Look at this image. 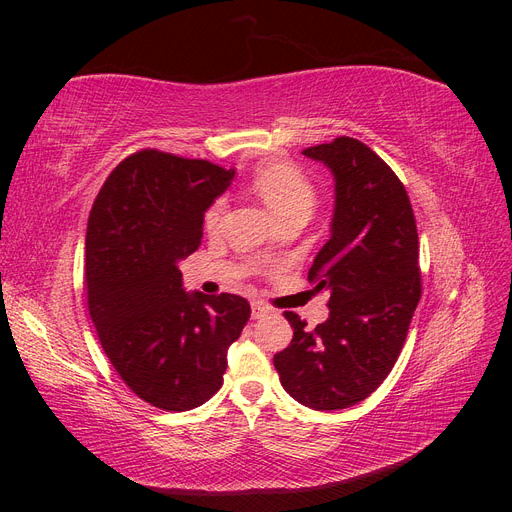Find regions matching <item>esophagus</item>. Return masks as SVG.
<instances>
[{
  "mask_svg": "<svg viewBox=\"0 0 512 512\" xmlns=\"http://www.w3.org/2000/svg\"><path fill=\"white\" fill-rule=\"evenodd\" d=\"M271 314V307H267L265 303H260V301H254L252 303V318H265V316H269Z\"/></svg>",
  "mask_w": 512,
  "mask_h": 512,
  "instance_id": "esophagus-1",
  "label": "esophagus"
}]
</instances>
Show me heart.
I'll list each match as a JSON object with an SVG mask.
<instances>
[{
  "label": "heart",
  "instance_id": "obj_1",
  "mask_svg": "<svg viewBox=\"0 0 512 512\" xmlns=\"http://www.w3.org/2000/svg\"><path fill=\"white\" fill-rule=\"evenodd\" d=\"M252 190L260 196L262 203L273 213V218L280 222L292 215L309 218L316 207V190L297 166L288 162H267L256 166L252 173ZM224 203H215L205 213V226L215 228L220 222Z\"/></svg>",
  "mask_w": 512,
  "mask_h": 512
}]
</instances>
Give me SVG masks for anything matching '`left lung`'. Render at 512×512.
Masks as SVG:
<instances>
[{
  "label": "left lung",
  "mask_w": 512,
  "mask_h": 512,
  "mask_svg": "<svg viewBox=\"0 0 512 512\" xmlns=\"http://www.w3.org/2000/svg\"><path fill=\"white\" fill-rule=\"evenodd\" d=\"M335 183L331 237L309 269L327 290L329 318L314 331L292 312L286 350L273 356L284 391L314 410L359 404L389 376L421 299L418 235L397 175L356 138L301 151Z\"/></svg>",
  "instance_id": "left-lung-1"
}]
</instances>
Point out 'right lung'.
I'll list each match as a JSON object with an SVG mask.
<instances>
[{"instance_id":"right-lung-1","label":"right lung","mask_w":512,"mask_h":512,"mask_svg":"<svg viewBox=\"0 0 512 512\" xmlns=\"http://www.w3.org/2000/svg\"><path fill=\"white\" fill-rule=\"evenodd\" d=\"M235 175L145 149L113 170L89 213L91 320L121 380L162 410H192L220 391L228 348L250 318L243 297L188 292L179 271Z\"/></svg>"}]
</instances>
